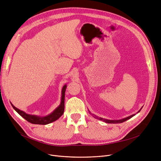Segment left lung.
<instances>
[{
    "instance_id": "left-lung-1",
    "label": "left lung",
    "mask_w": 161,
    "mask_h": 161,
    "mask_svg": "<svg viewBox=\"0 0 161 161\" xmlns=\"http://www.w3.org/2000/svg\"><path fill=\"white\" fill-rule=\"evenodd\" d=\"M141 109H142V108H141L140 110L137 112V114L139 113V112L141 111ZM92 115H93V117L95 118L96 119H99V120H102V121H103L106 122V123H108V124H119V123H122V122H124V121H126V120H127V119H129L131 118L133 116H134V115H136V114L130 115V116H128V117H127V118H123V119H119V120H110V119H104V118H99V117L97 116V115H94V114H92Z\"/></svg>"
}]
</instances>
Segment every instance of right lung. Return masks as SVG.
I'll use <instances>...</instances> for the list:
<instances>
[{
	"label": "right lung",
	"mask_w": 161,
	"mask_h": 161,
	"mask_svg": "<svg viewBox=\"0 0 161 161\" xmlns=\"http://www.w3.org/2000/svg\"><path fill=\"white\" fill-rule=\"evenodd\" d=\"M67 85H65L62 88V94H61V101L60 105L57 107L55 110L50 114L46 115V116H37L35 115H30L25 113L24 112L19 110L17 108H16L13 104H11L12 106L13 107L14 110L20 114L21 116L26 119L28 122L33 124H40V125H46L48 124L51 123L58 119L61 115L63 114L64 110H65V92L66 91Z\"/></svg>",
	"instance_id": "add662e5"
}]
</instances>
